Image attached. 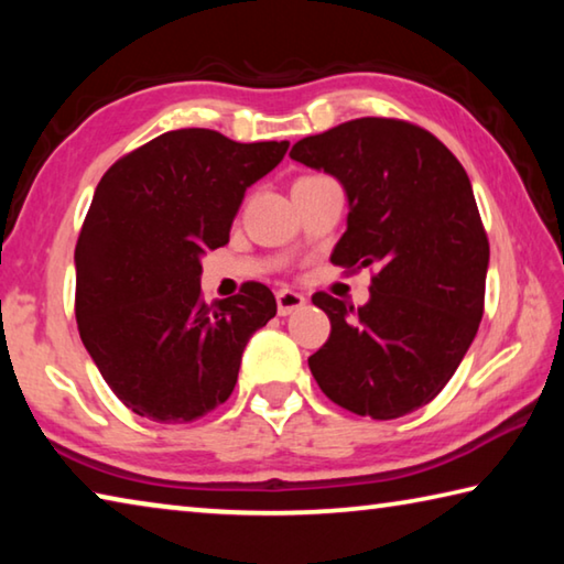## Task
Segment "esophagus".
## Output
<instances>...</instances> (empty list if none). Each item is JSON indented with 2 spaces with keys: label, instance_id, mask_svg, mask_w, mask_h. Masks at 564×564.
Instances as JSON below:
<instances>
[{
  "label": "esophagus",
  "instance_id": "34e87169",
  "mask_svg": "<svg viewBox=\"0 0 564 564\" xmlns=\"http://www.w3.org/2000/svg\"><path fill=\"white\" fill-rule=\"evenodd\" d=\"M275 305H279V316H291V313L303 308L305 295L295 293L291 289H281L279 293H275Z\"/></svg>",
  "mask_w": 564,
  "mask_h": 564
}]
</instances>
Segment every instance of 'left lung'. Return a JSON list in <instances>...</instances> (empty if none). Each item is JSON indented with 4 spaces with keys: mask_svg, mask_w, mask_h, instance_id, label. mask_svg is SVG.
<instances>
[{
    "mask_svg": "<svg viewBox=\"0 0 564 564\" xmlns=\"http://www.w3.org/2000/svg\"><path fill=\"white\" fill-rule=\"evenodd\" d=\"M291 159L336 176L348 194L330 263L373 269L358 308L313 293L330 336L308 358L311 373L356 415L413 413L453 378L485 311L490 243L470 178L431 131L386 117L305 137Z\"/></svg>",
    "mask_w": 564,
    "mask_h": 564,
    "instance_id": "1",
    "label": "left lung"
}]
</instances>
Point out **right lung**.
<instances>
[{
    "instance_id": "add662e5",
    "label": "right lung",
    "mask_w": 564,
    "mask_h": 564,
    "mask_svg": "<svg viewBox=\"0 0 564 564\" xmlns=\"http://www.w3.org/2000/svg\"><path fill=\"white\" fill-rule=\"evenodd\" d=\"M285 151L289 141L178 129L101 176L74 251V313L99 373L137 415L191 423L234 393L246 343L275 316V299L248 281L208 305L202 253L228 243L246 188Z\"/></svg>"
}]
</instances>
